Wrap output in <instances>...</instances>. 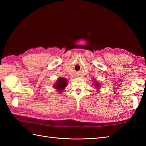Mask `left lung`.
<instances>
[{
    "label": "left lung",
    "mask_w": 146,
    "mask_h": 146,
    "mask_svg": "<svg viewBox=\"0 0 146 146\" xmlns=\"http://www.w3.org/2000/svg\"><path fill=\"white\" fill-rule=\"evenodd\" d=\"M94 82H93V85H94V86H95V87L97 88V92H98L99 90H100V83H99L98 81H97V80H95V79Z\"/></svg>",
    "instance_id": "8db88e82"
}]
</instances>
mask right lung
Listing matches in <instances>:
<instances>
[{
    "mask_svg": "<svg viewBox=\"0 0 146 146\" xmlns=\"http://www.w3.org/2000/svg\"><path fill=\"white\" fill-rule=\"evenodd\" d=\"M68 82V81L65 78L60 77L57 79L56 82L54 83L53 88L56 90V91L61 94L67 86Z\"/></svg>",
    "mask_w": 146,
    "mask_h": 146,
    "instance_id": "add662e5",
    "label": "right lung"
}]
</instances>
